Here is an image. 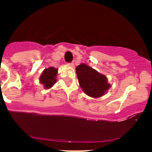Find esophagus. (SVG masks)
I'll use <instances>...</instances> for the list:
<instances>
[{
    "label": "esophagus",
    "mask_w": 152,
    "mask_h": 152,
    "mask_svg": "<svg viewBox=\"0 0 152 152\" xmlns=\"http://www.w3.org/2000/svg\"><path fill=\"white\" fill-rule=\"evenodd\" d=\"M69 65H70L71 66H74V62H71L69 64Z\"/></svg>",
    "instance_id": "34e87169"
}]
</instances>
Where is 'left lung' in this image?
I'll list each match as a JSON object with an SVG mask.
<instances>
[{
  "instance_id": "1",
  "label": "left lung",
  "mask_w": 152,
  "mask_h": 152,
  "mask_svg": "<svg viewBox=\"0 0 152 152\" xmlns=\"http://www.w3.org/2000/svg\"><path fill=\"white\" fill-rule=\"evenodd\" d=\"M76 72L80 86L88 96L99 98L104 96L111 86L106 76L86 64L78 65L76 68Z\"/></svg>"
}]
</instances>
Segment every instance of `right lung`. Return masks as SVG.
Returning a JSON list of instances; mask_svg holds the SVG:
<instances>
[{"label": "right lung", "instance_id": "add662e5", "mask_svg": "<svg viewBox=\"0 0 152 152\" xmlns=\"http://www.w3.org/2000/svg\"><path fill=\"white\" fill-rule=\"evenodd\" d=\"M58 74V69L49 67L45 69L39 78L40 83L43 85L45 89L51 88L56 82V76Z\"/></svg>", "mask_w": 152, "mask_h": 152}]
</instances>
